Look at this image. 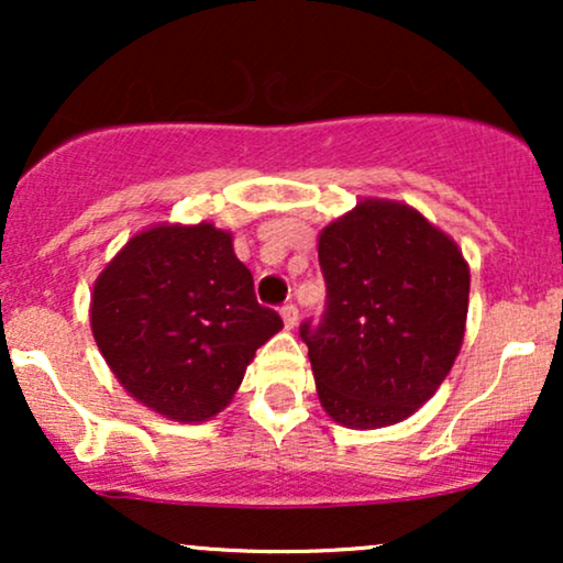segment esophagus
I'll return each instance as SVG.
<instances>
[{
    "label": "esophagus",
    "mask_w": 563,
    "mask_h": 563,
    "mask_svg": "<svg viewBox=\"0 0 563 563\" xmlns=\"http://www.w3.org/2000/svg\"><path fill=\"white\" fill-rule=\"evenodd\" d=\"M280 318H283V325L288 328H294L296 322H299V309H296V303H283L280 307Z\"/></svg>",
    "instance_id": "34e87169"
}]
</instances>
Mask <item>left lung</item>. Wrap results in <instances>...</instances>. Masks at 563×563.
I'll return each mask as SVG.
<instances>
[{
	"instance_id": "obj_1",
	"label": "left lung",
	"mask_w": 563,
	"mask_h": 563,
	"mask_svg": "<svg viewBox=\"0 0 563 563\" xmlns=\"http://www.w3.org/2000/svg\"><path fill=\"white\" fill-rule=\"evenodd\" d=\"M325 312L301 322L320 405L349 429L410 418L448 378L466 333L471 273L412 206L365 198L318 243Z\"/></svg>"
}]
</instances>
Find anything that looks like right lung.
Returning a JSON list of instances; mask_svg holds the SVG:
<instances>
[{
    "mask_svg": "<svg viewBox=\"0 0 563 563\" xmlns=\"http://www.w3.org/2000/svg\"><path fill=\"white\" fill-rule=\"evenodd\" d=\"M89 322L119 384L179 423L222 412L283 328L256 301L230 232L211 222L137 232L95 280Z\"/></svg>",
    "mask_w": 563,
    "mask_h": 563,
    "instance_id": "1",
    "label": "right lung"
}]
</instances>
